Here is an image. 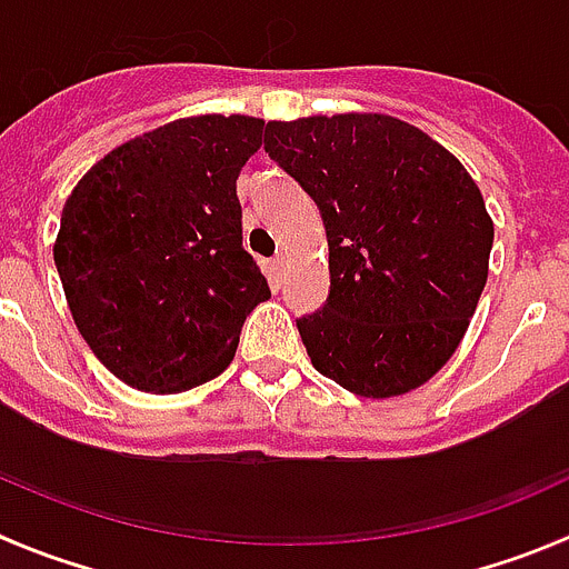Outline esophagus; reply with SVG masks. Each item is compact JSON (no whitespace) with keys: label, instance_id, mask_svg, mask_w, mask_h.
Wrapping results in <instances>:
<instances>
[{"label":"esophagus","instance_id":"obj_1","mask_svg":"<svg viewBox=\"0 0 569 569\" xmlns=\"http://www.w3.org/2000/svg\"><path fill=\"white\" fill-rule=\"evenodd\" d=\"M284 270H288V261H284V256H276L273 261H270V276H273V279H281V276H284Z\"/></svg>","mask_w":569,"mask_h":569}]
</instances>
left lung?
<instances>
[{"instance_id": "8db88e82", "label": "left lung", "mask_w": 569, "mask_h": 569, "mask_svg": "<svg viewBox=\"0 0 569 569\" xmlns=\"http://www.w3.org/2000/svg\"><path fill=\"white\" fill-rule=\"evenodd\" d=\"M264 150L326 223L331 293L296 319L313 369L363 398L427 383L486 288L495 223L480 186L425 130L383 112L267 121Z\"/></svg>"}]
</instances>
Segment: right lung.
Returning a JSON list of instances; mask_svg holds the SVG:
<instances>
[{"label": "right lung", "mask_w": 569, "mask_h": 569, "mask_svg": "<svg viewBox=\"0 0 569 569\" xmlns=\"http://www.w3.org/2000/svg\"><path fill=\"white\" fill-rule=\"evenodd\" d=\"M264 119L191 116L98 159L60 214L54 264L74 326L127 387L171 396L218 378L270 299L243 250L234 180Z\"/></svg>", "instance_id": "right-lung-1"}]
</instances>
